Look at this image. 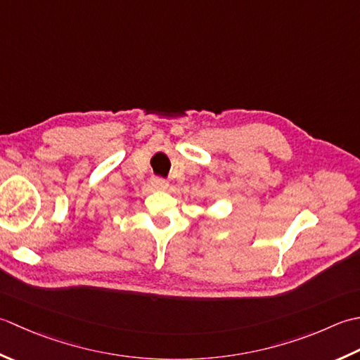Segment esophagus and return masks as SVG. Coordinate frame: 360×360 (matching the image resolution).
Listing matches in <instances>:
<instances>
[{
  "mask_svg": "<svg viewBox=\"0 0 360 360\" xmlns=\"http://www.w3.org/2000/svg\"><path fill=\"white\" fill-rule=\"evenodd\" d=\"M150 183H152V186L157 188V189H166L167 186H169V183H167V180L161 179V177H153L150 180Z\"/></svg>",
  "mask_w": 360,
  "mask_h": 360,
  "instance_id": "1",
  "label": "esophagus"
}]
</instances>
